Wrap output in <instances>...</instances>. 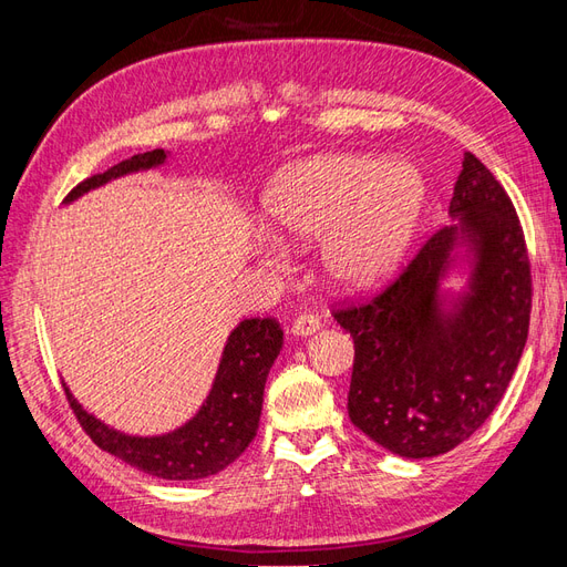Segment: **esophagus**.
<instances>
[{"label": "esophagus", "mask_w": 567, "mask_h": 567, "mask_svg": "<svg viewBox=\"0 0 567 567\" xmlns=\"http://www.w3.org/2000/svg\"><path fill=\"white\" fill-rule=\"evenodd\" d=\"M319 317H315V315H298L296 317V321L290 323V333L293 336H312L315 331H319Z\"/></svg>", "instance_id": "obj_1"}]
</instances>
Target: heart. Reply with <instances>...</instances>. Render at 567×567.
Masks as SVG:
<instances>
[{"label":"heart","mask_w":567,"mask_h":567,"mask_svg":"<svg viewBox=\"0 0 567 567\" xmlns=\"http://www.w3.org/2000/svg\"><path fill=\"white\" fill-rule=\"evenodd\" d=\"M423 192L419 169L404 161L319 156L286 169L267 192L265 210L288 241L323 238L321 265L338 288L369 293L398 271L419 225Z\"/></svg>","instance_id":"heart-1"}]
</instances>
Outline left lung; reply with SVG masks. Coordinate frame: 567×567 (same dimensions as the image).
<instances>
[{"mask_svg":"<svg viewBox=\"0 0 567 567\" xmlns=\"http://www.w3.org/2000/svg\"><path fill=\"white\" fill-rule=\"evenodd\" d=\"M440 227L400 277L333 317L354 340L350 421L406 458L454 450L483 425L513 379L527 340L532 274L516 208L471 151ZM474 248L470 293L441 312L436 286L455 238Z\"/></svg>","mask_w":567,"mask_h":567,"instance_id":"8db88e82","label":"left lung"}]
</instances>
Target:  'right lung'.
Wrapping results in <instances>:
<instances>
[{"label": "right lung", "mask_w": 567, "mask_h": 567, "mask_svg": "<svg viewBox=\"0 0 567 567\" xmlns=\"http://www.w3.org/2000/svg\"><path fill=\"white\" fill-rule=\"evenodd\" d=\"M165 161V151H146L113 165L109 173L80 182L65 200H73L113 177L156 167ZM284 346V331L277 319H244L231 331L215 375L208 400L198 414L177 431L158 437H132L117 433L84 411L65 388L82 431L96 447L117 456L130 466L163 480H198L219 473L234 463L252 442L260 423L262 394L269 369Z\"/></svg>", "instance_id": "obj_1"}]
</instances>
